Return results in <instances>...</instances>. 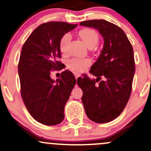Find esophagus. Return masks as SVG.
<instances>
[{"label": "esophagus", "instance_id": "obj_1", "mask_svg": "<svg viewBox=\"0 0 151 151\" xmlns=\"http://www.w3.org/2000/svg\"><path fill=\"white\" fill-rule=\"evenodd\" d=\"M74 76H75V78H76V79H77V78L79 77V76H80V74H77V73H75V74H74Z\"/></svg>", "mask_w": 151, "mask_h": 151}]
</instances>
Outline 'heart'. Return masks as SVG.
Masks as SVG:
<instances>
[{
    "label": "heart",
    "mask_w": 151,
    "mask_h": 151,
    "mask_svg": "<svg viewBox=\"0 0 151 151\" xmlns=\"http://www.w3.org/2000/svg\"><path fill=\"white\" fill-rule=\"evenodd\" d=\"M79 37L89 48H92L97 45L99 35L96 30L91 28H84L79 31ZM72 39L70 33H65L60 38L59 47L62 54L68 51V47ZM91 65V60L89 58H72L67 62V67L75 72H83L89 66Z\"/></svg>",
    "instance_id": "heart-1"
}]
</instances>
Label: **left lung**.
<instances>
[{
  "instance_id": "left-lung-1",
  "label": "left lung",
  "mask_w": 151,
  "mask_h": 151,
  "mask_svg": "<svg viewBox=\"0 0 151 151\" xmlns=\"http://www.w3.org/2000/svg\"><path fill=\"white\" fill-rule=\"evenodd\" d=\"M79 25L96 29L104 38L101 55L90 70L97 78L85 75L78 78L77 84L83 91L81 101L88 118L108 123L120 115L131 96L135 73L132 45L122 29L106 20H86Z\"/></svg>"
}]
</instances>
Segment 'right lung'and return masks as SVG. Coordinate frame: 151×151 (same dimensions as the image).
Returning <instances> with one entry per match:
<instances>
[{
  "instance_id": "obj_1",
  "label": "right lung",
  "mask_w": 151,
  "mask_h": 151,
  "mask_svg": "<svg viewBox=\"0 0 151 151\" xmlns=\"http://www.w3.org/2000/svg\"><path fill=\"white\" fill-rule=\"evenodd\" d=\"M77 24L48 22L39 25L24 43L18 63L20 92L26 108L34 119L47 126L60 124L65 118V106L76 84L69 70L55 81L51 70L63 69L59 62V47L63 35Z\"/></svg>"
}]
</instances>
